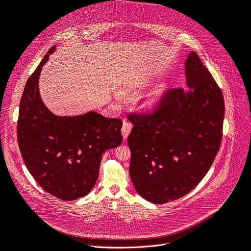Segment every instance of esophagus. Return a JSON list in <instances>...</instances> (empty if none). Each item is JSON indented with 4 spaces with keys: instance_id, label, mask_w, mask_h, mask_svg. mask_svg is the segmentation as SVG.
Listing matches in <instances>:
<instances>
[{
    "instance_id": "1",
    "label": "esophagus",
    "mask_w": 251,
    "mask_h": 251,
    "mask_svg": "<svg viewBox=\"0 0 251 251\" xmlns=\"http://www.w3.org/2000/svg\"><path fill=\"white\" fill-rule=\"evenodd\" d=\"M131 129H132V125L130 124L129 122L124 121V123L122 125V128H121V132H122V135H123L124 139H126L128 137L130 131H131Z\"/></svg>"
}]
</instances>
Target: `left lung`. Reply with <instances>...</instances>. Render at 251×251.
I'll return each mask as SVG.
<instances>
[{"label":"left lung","instance_id":"obj_1","mask_svg":"<svg viewBox=\"0 0 251 251\" xmlns=\"http://www.w3.org/2000/svg\"><path fill=\"white\" fill-rule=\"evenodd\" d=\"M187 82L169 88L151 110L128 114L129 174L144 199L164 204L189 194L211 167L223 139L222 89L196 53L186 62Z\"/></svg>","mask_w":251,"mask_h":251}]
</instances>
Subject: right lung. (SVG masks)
Masks as SVG:
<instances>
[{"label":"right lung","instance_id":"1","mask_svg":"<svg viewBox=\"0 0 251 251\" xmlns=\"http://www.w3.org/2000/svg\"><path fill=\"white\" fill-rule=\"evenodd\" d=\"M54 49L27 79L19 105L17 140L25 164L41 188L60 200L73 201L94 187L103 152L121 145L122 121L94 112L57 117L48 110L38 82Z\"/></svg>","mask_w":251,"mask_h":251}]
</instances>
